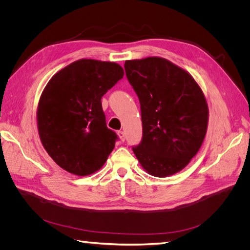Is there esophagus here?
Segmentation results:
<instances>
[{
    "label": "esophagus",
    "mask_w": 250,
    "mask_h": 250,
    "mask_svg": "<svg viewBox=\"0 0 250 250\" xmlns=\"http://www.w3.org/2000/svg\"><path fill=\"white\" fill-rule=\"evenodd\" d=\"M118 135H119V138H120V140L122 141V142H124L125 141V133H124V131H118Z\"/></svg>",
    "instance_id": "obj_1"
}]
</instances>
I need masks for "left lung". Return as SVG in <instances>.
Here are the masks:
<instances>
[{
  "label": "left lung",
  "mask_w": 250,
  "mask_h": 250,
  "mask_svg": "<svg viewBox=\"0 0 250 250\" xmlns=\"http://www.w3.org/2000/svg\"><path fill=\"white\" fill-rule=\"evenodd\" d=\"M124 67L141 105L143 138L133 152L151 175H173L202 145L208 122L206 97L190 74L165 58L127 60Z\"/></svg>",
  "instance_id": "obj_1"
}]
</instances>
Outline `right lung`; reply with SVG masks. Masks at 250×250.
Instances as JSON below:
<instances>
[{
  "label": "right lung",
  "mask_w": 250,
  "mask_h": 250,
  "mask_svg": "<svg viewBox=\"0 0 250 250\" xmlns=\"http://www.w3.org/2000/svg\"><path fill=\"white\" fill-rule=\"evenodd\" d=\"M123 76L116 62L80 59L50 79L37 107V127L60 168L86 176L106 162L118 135L106 126L101 98Z\"/></svg>",
  "instance_id": "obj_1"
}]
</instances>
